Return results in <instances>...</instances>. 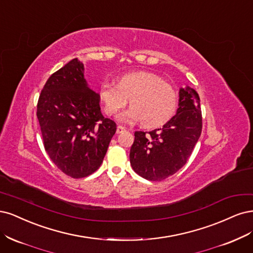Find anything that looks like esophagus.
<instances>
[{
    "mask_svg": "<svg viewBox=\"0 0 253 253\" xmlns=\"http://www.w3.org/2000/svg\"><path fill=\"white\" fill-rule=\"evenodd\" d=\"M125 130H126V128H125V127L119 125V126L117 127V133H122V132H124Z\"/></svg>",
    "mask_w": 253,
    "mask_h": 253,
    "instance_id": "esophagus-1",
    "label": "esophagus"
}]
</instances>
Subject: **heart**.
Listing matches in <instances>:
<instances>
[{
	"mask_svg": "<svg viewBox=\"0 0 253 253\" xmlns=\"http://www.w3.org/2000/svg\"><path fill=\"white\" fill-rule=\"evenodd\" d=\"M100 101L108 116L116 115L130 102L131 107L117 117L121 122H140L147 128L165 124L173 116L177 92L172 85L156 73L129 72L118 79V85L104 82L99 90Z\"/></svg>",
	"mask_w": 253,
	"mask_h": 253,
	"instance_id": "heart-1",
	"label": "heart"
}]
</instances>
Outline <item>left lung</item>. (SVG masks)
<instances>
[{
	"instance_id": "1",
	"label": "left lung",
	"mask_w": 253,
	"mask_h": 253,
	"mask_svg": "<svg viewBox=\"0 0 253 253\" xmlns=\"http://www.w3.org/2000/svg\"><path fill=\"white\" fill-rule=\"evenodd\" d=\"M175 116L160 129L135 131L130 149V164L149 181H162L174 174L188 161L202 132L200 96L193 88H180Z\"/></svg>"
}]
</instances>
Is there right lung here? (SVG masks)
<instances>
[{
    "label": "right lung",
    "mask_w": 253,
    "mask_h": 253,
    "mask_svg": "<svg viewBox=\"0 0 253 253\" xmlns=\"http://www.w3.org/2000/svg\"><path fill=\"white\" fill-rule=\"evenodd\" d=\"M37 117L44 147L55 166L73 178L99 169L117 124L103 117L99 93L88 86L84 65L68 62L47 80Z\"/></svg>",
    "instance_id": "right-lung-1"
}]
</instances>
